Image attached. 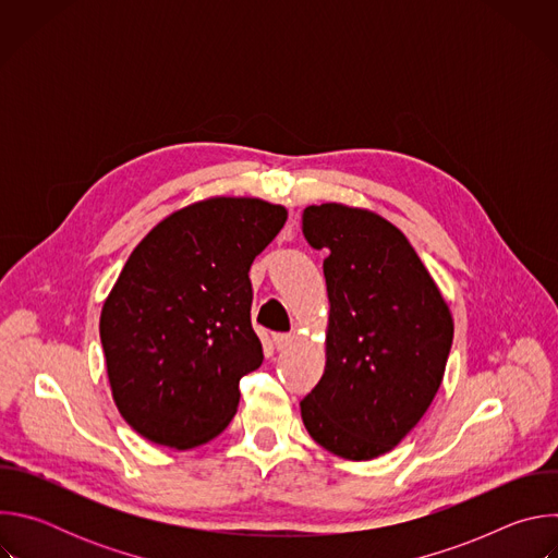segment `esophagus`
<instances>
[{"mask_svg": "<svg viewBox=\"0 0 558 558\" xmlns=\"http://www.w3.org/2000/svg\"><path fill=\"white\" fill-rule=\"evenodd\" d=\"M291 344H293V336H289V333H276V336H274V347H276L280 353L287 351Z\"/></svg>", "mask_w": 558, "mask_h": 558, "instance_id": "34e87169", "label": "esophagus"}]
</instances>
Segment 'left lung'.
<instances>
[{
  "label": "left lung",
  "mask_w": 558,
  "mask_h": 558,
  "mask_svg": "<svg viewBox=\"0 0 558 558\" xmlns=\"http://www.w3.org/2000/svg\"><path fill=\"white\" fill-rule=\"evenodd\" d=\"M302 229L325 250L327 364L300 402L315 444L368 461L400 444L441 386L454 323L409 238L364 207L311 205Z\"/></svg>",
  "instance_id": "obj_1"
}]
</instances>
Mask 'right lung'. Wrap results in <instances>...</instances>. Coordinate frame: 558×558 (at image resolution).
<instances>
[{
  "instance_id": "add662e5",
  "label": "right lung",
  "mask_w": 558,
  "mask_h": 558,
  "mask_svg": "<svg viewBox=\"0 0 558 558\" xmlns=\"http://www.w3.org/2000/svg\"><path fill=\"white\" fill-rule=\"evenodd\" d=\"M284 222L282 205L209 196L166 216L134 247L99 333L112 400L141 437L187 450L227 428L238 381L263 364L250 267Z\"/></svg>"
}]
</instances>
